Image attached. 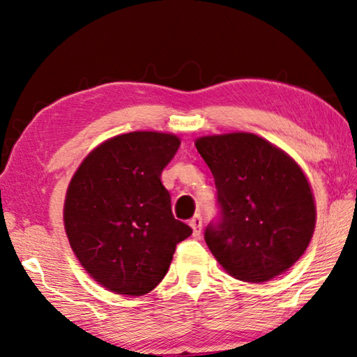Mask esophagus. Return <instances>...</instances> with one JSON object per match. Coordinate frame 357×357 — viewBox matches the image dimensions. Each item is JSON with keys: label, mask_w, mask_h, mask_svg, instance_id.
<instances>
[{"label": "esophagus", "mask_w": 357, "mask_h": 357, "mask_svg": "<svg viewBox=\"0 0 357 357\" xmlns=\"http://www.w3.org/2000/svg\"><path fill=\"white\" fill-rule=\"evenodd\" d=\"M190 227L193 228V236H195V238H197V236L201 234V229H202V217L199 215V213H196V215L191 218Z\"/></svg>", "instance_id": "1"}]
</instances>
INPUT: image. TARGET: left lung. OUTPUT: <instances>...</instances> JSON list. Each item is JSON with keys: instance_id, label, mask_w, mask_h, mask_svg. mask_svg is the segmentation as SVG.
<instances>
[{"instance_id": "1", "label": "left lung", "mask_w": 357, "mask_h": 357, "mask_svg": "<svg viewBox=\"0 0 357 357\" xmlns=\"http://www.w3.org/2000/svg\"><path fill=\"white\" fill-rule=\"evenodd\" d=\"M196 148L215 180L218 217L204 239L236 279L265 282L308 248L316 207L298 164L259 135L201 137Z\"/></svg>"}]
</instances>
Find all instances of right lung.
I'll return each mask as SVG.
<instances>
[{
    "label": "right lung",
    "mask_w": 357,
    "mask_h": 357,
    "mask_svg": "<svg viewBox=\"0 0 357 357\" xmlns=\"http://www.w3.org/2000/svg\"><path fill=\"white\" fill-rule=\"evenodd\" d=\"M178 137L129 132L87 155L68 185L65 231L84 270L112 292H151L171 266L178 243L193 233L175 220L161 182Z\"/></svg>",
    "instance_id": "add662e5"
}]
</instances>
